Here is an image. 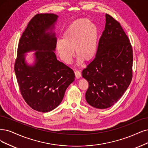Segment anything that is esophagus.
<instances>
[{
	"label": "esophagus",
	"mask_w": 148,
	"mask_h": 148,
	"mask_svg": "<svg viewBox=\"0 0 148 148\" xmlns=\"http://www.w3.org/2000/svg\"><path fill=\"white\" fill-rule=\"evenodd\" d=\"M75 77L77 79H79L81 77V73L79 71H75Z\"/></svg>",
	"instance_id": "1"
}]
</instances>
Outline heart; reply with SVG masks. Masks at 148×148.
I'll list each match as a JSON object with an SVG mask.
<instances>
[{
	"mask_svg": "<svg viewBox=\"0 0 148 148\" xmlns=\"http://www.w3.org/2000/svg\"><path fill=\"white\" fill-rule=\"evenodd\" d=\"M97 27L89 19H83L71 23L64 32L62 40L56 42V49L62 61L69 64L74 57L79 63L88 62L95 57L97 49Z\"/></svg>",
	"mask_w": 148,
	"mask_h": 148,
	"instance_id": "1",
	"label": "heart"
}]
</instances>
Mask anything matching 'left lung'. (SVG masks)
I'll use <instances>...</instances> for the list:
<instances>
[{
    "instance_id": "left-lung-1",
    "label": "left lung",
    "mask_w": 148,
    "mask_h": 148,
    "mask_svg": "<svg viewBox=\"0 0 148 148\" xmlns=\"http://www.w3.org/2000/svg\"><path fill=\"white\" fill-rule=\"evenodd\" d=\"M106 22L96 57L82 71L89 84L86 101L99 109L117 102L132 77L133 53L129 38L120 24L108 14Z\"/></svg>"
}]
</instances>
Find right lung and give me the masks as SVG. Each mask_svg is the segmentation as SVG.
Instances as JSON below:
<instances>
[{
	"instance_id": "1",
	"label": "right lung",
	"mask_w": 148,
	"mask_h": 148,
	"mask_svg": "<svg viewBox=\"0 0 148 148\" xmlns=\"http://www.w3.org/2000/svg\"><path fill=\"white\" fill-rule=\"evenodd\" d=\"M58 16L38 14L22 35L14 72L24 99L32 108L49 112L62 102L66 90L73 83V71L57 59V38L53 32ZM34 51V62L27 63L25 54Z\"/></svg>"
}]
</instances>
